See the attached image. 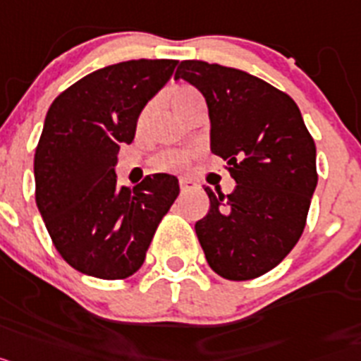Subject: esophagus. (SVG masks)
I'll return each mask as SVG.
<instances>
[{"mask_svg": "<svg viewBox=\"0 0 361 361\" xmlns=\"http://www.w3.org/2000/svg\"><path fill=\"white\" fill-rule=\"evenodd\" d=\"M196 187V183H194L192 180H189V178H180V189L181 192H187V190L194 189Z\"/></svg>", "mask_w": 361, "mask_h": 361, "instance_id": "34e87169", "label": "esophagus"}]
</instances>
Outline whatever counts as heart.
I'll return each mask as SVG.
<instances>
[{"instance_id": "heart-1", "label": "heart", "mask_w": 361, "mask_h": 361, "mask_svg": "<svg viewBox=\"0 0 361 361\" xmlns=\"http://www.w3.org/2000/svg\"><path fill=\"white\" fill-rule=\"evenodd\" d=\"M202 102L203 99L200 92L192 87H178L169 94V103L178 116H181L187 109ZM147 114H149V109H143V112L137 118V125H143V121L147 120ZM190 158H192V152L187 149H167L158 152L152 158V165L159 171H178V169H183L190 161Z\"/></svg>"}]
</instances>
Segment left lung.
<instances>
[{"label":"left lung","instance_id":"obj_1","mask_svg":"<svg viewBox=\"0 0 361 361\" xmlns=\"http://www.w3.org/2000/svg\"><path fill=\"white\" fill-rule=\"evenodd\" d=\"M174 80L205 98L211 150L236 181L231 194L205 187L211 209L196 221L207 263L221 278L255 280L296 245L318 183L316 145L290 96L238 68L185 59Z\"/></svg>","mask_w":361,"mask_h":361}]
</instances>
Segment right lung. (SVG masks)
<instances>
[{"instance_id": "right-lung-1", "label": "right lung", "mask_w": 361, "mask_h": 361, "mask_svg": "<svg viewBox=\"0 0 361 361\" xmlns=\"http://www.w3.org/2000/svg\"><path fill=\"white\" fill-rule=\"evenodd\" d=\"M176 59H130L90 72L47 112L34 154L36 205L61 258L102 280H123L145 262L161 218L180 194L171 174L118 187L114 165L137 116Z\"/></svg>"}]
</instances>
